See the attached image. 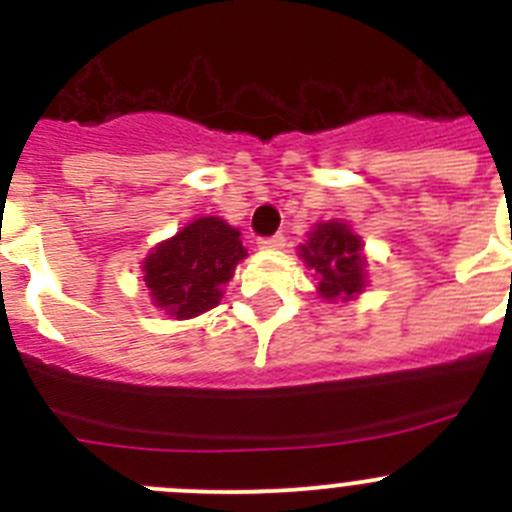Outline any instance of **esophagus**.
I'll return each mask as SVG.
<instances>
[{"label": "esophagus", "instance_id": "1", "mask_svg": "<svg viewBox=\"0 0 512 512\" xmlns=\"http://www.w3.org/2000/svg\"><path fill=\"white\" fill-rule=\"evenodd\" d=\"M284 243H287V238H284V233L269 235V238H259V246H261V248H282Z\"/></svg>", "mask_w": 512, "mask_h": 512}]
</instances>
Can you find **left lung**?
I'll list each match as a JSON object with an SVG mask.
<instances>
[{
    "label": "left lung",
    "mask_w": 512,
    "mask_h": 512,
    "mask_svg": "<svg viewBox=\"0 0 512 512\" xmlns=\"http://www.w3.org/2000/svg\"><path fill=\"white\" fill-rule=\"evenodd\" d=\"M300 256L320 279L318 289L325 300H351L364 289V256L359 235L348 225L320 223L310 233V241L300 246Z\"/></svg>",
    "instance_id": "1"
}]
</instances>
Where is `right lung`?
Returning a JSON list of instances; mask_svg holds the SVG:
<instances>
[{"label": "right lung", "instance_id": "add662e5", "mask_svg": "<svg viewBox=\"0 0 512 512\" xmlns=\"http://www.w3.org/2000/svg\"><path fill=\"white\" fill-rule=\"evenodd\" d=\"M241 259V233L220 217H200L153 248L143 261V279L158 307L179 320L194 318L220 302Z\"/></svg>", "mask_w": 512, "mask_h": 512}]
</instances>
